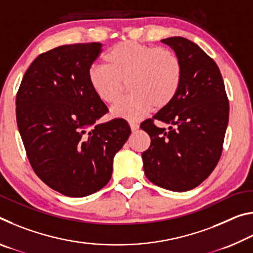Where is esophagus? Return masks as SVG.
<instances>
[{
    "mask_svg": "<svg viewBox=\"0 0 253 253\" xmlns=\"http://www.w3.org/2000/svg\"><path fill=\"white\" fill-rule=\"evenodd\" d=\"M129 127H130V129H131V131H136L137 129H138L139 128V126H138V124L137 123H135V122H129Z\"/></svg>",
    "mask_w": 253,
    "mask_h": 253,
    "instance_id": "34e87169",
    "label": "esophagus"
}]
</instances>
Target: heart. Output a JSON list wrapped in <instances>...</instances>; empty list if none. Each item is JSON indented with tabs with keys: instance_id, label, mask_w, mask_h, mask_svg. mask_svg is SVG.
Segmentation results:
<instances>
[{
	"instance_id": "b5f03b06",
	"label": "heart",
	"mask_w": 253,
	"mask_h": 253,
	"mask_svg": "<svg viewBox=\"0 0 253 253\" xmlns=\"http://www.w3.org/2000/svg\"><path fill=\"white\" fill-rule=\"evenodd\" d=\"M106 65H93L88 79L93 92L105 104H115L125 90L130 95L113 108V115L138 119L153 107L162 109L177 95L183 67L177 54L134 41L114 45L105 54Z\"/></svg>"
}]
</instances>
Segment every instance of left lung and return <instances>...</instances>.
<instances>
[{
  "instance_id": "1",
  "label": "left lung",
  "mask_w": 253,
  "mask_h": 253,
  "mask_svg": "<svg viewBox=\"0 0 253 253\" xmlns=\"http://www.w3.org/2000/svg\"><path fill=\"white\" fill-rule=\"evenodd\" d=\"M182 62V84L169 105L140 124L151 137L142 154L152 183L175 192L199 186L213 172L223 149L229 99L219 67L194 42L182 37L162 40ZM155 121L170 125L169 130Z\"/></svg>"
}]
</instances>
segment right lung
Instances as JSON below:
<instances>
[{
    "label": "right lung",
    "mask_w": 253,
    "mask_h": 253,
    "mask_svg": "<svg viewBox=\"0 0 253 253\" xmlns=\"http://www.w3.org/2000/svg\"><path fill=\"white\" fill-rule=\"evenodd\" d=\"M101 46L67 44L41 53L16 93V123L34 173L71 198L90 195L109 182L115 154L130 135L123 118L96 123L108 113L88 79Z\"/></svg>",
    "instance_id": "obj_1"
}]
</instances>
